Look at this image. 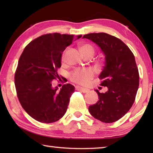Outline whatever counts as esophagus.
Returning a JSON list of instances; mask_svg holds the SVG:
<instances>
[{
  "label": "esophagus",
  "mask_w": 153,
  "mask_h": 153,
  "mask_svg": "<svg viewBox=\"0 0 153 153\" xmlns=\"http://www.w3.org/2000/svg\"><path fill=\"white\" fill-rule=\"evenodd\" d=\"M76 88L77 90H79V91H81L84 93H86L89 91L88 89L87 88H82V87H80V86H76Z\"/></svg>",
  "instance_id": "34e87169"
}]
</instances>
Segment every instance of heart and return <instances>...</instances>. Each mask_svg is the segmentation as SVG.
I'll return each instance as SVG.
<instances>
[{
  "mask_svg": "<svg viewBox=\"0 0 153 153\" xmlns=\"http://www.w3.org/2000/svg\"><path fill=\"white\" fill-rule=\"evenodd\" d=\"M80 51L83 55L86 54L92 55L94 53V48L90 44H84L80 46ZM65 53L63 54L61 57L63 61L65 60ZM94 75V71L91 69H77L70 74V79L77 84L85 85L92 79Z\"/></svg>",
  "mask_w": 153,
  "mask_h": 153,
  "instance_id": "b5f03b06",
  "label": "heart"
}]
</instances>
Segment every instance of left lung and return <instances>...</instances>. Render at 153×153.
Here are the masks:
<instances>
[{"mask_svg": "<svg viewBox=\"0 0 153 153\" xmlns=\"http://www.w3.org/2000/svg\"><path fill=\"white\" fill-rule=\"evenodd\" d=\"M99 46L105 55V65L99 76L100 86L108 90H96L98 101L90 105L91 115L104 123H113L128 112L135 100L139 86V73L135 57L123 41L107 33L83 36Z\"/></svg>", "mask_w": 153, "mask_h": 153, "instance_id": "1", "label": "left lung"}]
</instances>
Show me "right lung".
<instances>
[{"instance_id": "add662e5", "label": "right lung", "mask_w": 153, "mask_h": 153, "mask_svg": "<svg viewBox=\"0 0 153 153\" xmlns=\"http://www.w3.org/2000/svg\"><path fill=\"white\" fill-rule=\"evenodd\" d=\"M82 35H42L30 42L21 55L15 74V85L19 102L30 117L41 123H51L66 113L75 88L70 84L52 87L59 79L62 53Z\"/></svg>"}]
</instances>
